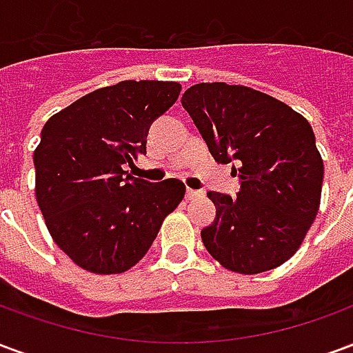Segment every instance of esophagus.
Masks as SVG:
<instances>
[{
  "label": "esophagus",
  "mask_w": 353,
  "mask_h": 353,
  "mask_svg": "<svg viewBox=\"0 0 353 353\" xmlns=\"http://www.w3.org/2000/svg\"><path fill=\"white\" fill-rule=\"evenodd\" d=\"M200 196H202V192H200V191H194V189H187V200L200 199Z\"/></svg>",
  "instance_id": "1"
}]
</instances>
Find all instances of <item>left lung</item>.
Here are the masks:
<instances>
[{
  "mask_svg": "<svg viewBox=\"0 0 353 353\" xmlns=\"http://www.w3.org/2000/svg\"><path fill=\"white\" fill-rule=\"evenodd\" d=\"M183 108L219 164H236V199L208 192L214 223L202 229L208 253L238 274L283 265L318 215L323 161L310 123L259 90L227 83L187 88Z\"/></svg>",
  "mask_w": 353,
  "mask_h": 353,
  "instance_id": "left-lung-1",
  "label": "left lung"
}]
</instances>
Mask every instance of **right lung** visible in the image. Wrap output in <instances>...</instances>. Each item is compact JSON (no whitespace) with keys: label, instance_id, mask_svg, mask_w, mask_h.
<instances>
[{"label":"right lung","instance_id":"obj_1","mask_svg":"<svg viewBox=\"0 0 353 353\" xmlns=\"http://www.w3.org/2000/svg\"><path fill=\"white\" fill-rule=\"evenodd\" d=\"M174 81H123L83 96L45 123L34 153L35 196L57 245L81 268L136 265L185 196L179 179L126 176L145 154L154 119L176 103Z\"/></svg>","mask_w":353,"mask_h":353}]
</instances>
